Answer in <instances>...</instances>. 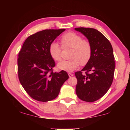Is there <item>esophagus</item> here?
Returning a JSON list of instances; mask_svg holds the SVG:
<instances>
[{"label": "esophagus", "instance_id": "obj_1", "mask_svg": "<svg viewBox=\"0 0 130 130\" xmlns=\"http://www.w3.org/2000/svg\"><path fill=\"white\" fill-rule=\"evenodd\" d=\"M68 75H69V77H71L73 76V74L72 73H68Z\"/></svg>", "mask_w": 130, "mask_h": 130}]
</instances>
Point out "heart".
Returning <instances> with one entry per match:
<instances>
[{
  "mask_svg": "<svg viewBox=\"0 0 130 130\" xmlns=\"http://www.w3.org/2000/svg\"><path fill=\"white\" fill-rule=\"evenodd\" d=\"M60 43L62 47L70 48V59L58 63V69L72 72L77 69L80 63L81 65H85L89 62L92 55V45L88 40L84 39L79 34L71 31L66 32L61 36ZM49 51L54 61L61 60V49L56 42H53L50 44Z\"/></svg>",
  "mask_w": 130,
  "mask_h": 130,
  "instance_id": "obj_1",
  "label": "heart"
}]
</instances>
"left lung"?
I'll return each instance as SVG.
<instances>
[{"label": "left lung", "instance_id": "left-lung-1", "mask_svg": "<svg viewBox=\"0 0 130 130\" xmlns=\"http://www.w3.org/2000/svg\"><path fill=\"white\" fill-rule=\"evenodd\" d=\"M87 37L92 45L89 62L81 71L76 72L77 96L87 102L99 99L108 91L115 72V58L111 43L102 32L92 28H74ZM85 73L83 74L82 72Z\"/></svg>", "mask_w": 130, "mask_h": 130}]
</instances>
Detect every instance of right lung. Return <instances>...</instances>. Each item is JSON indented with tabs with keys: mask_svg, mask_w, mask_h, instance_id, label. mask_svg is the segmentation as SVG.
<instances>
[{
	"mask_svg": "<svg viewBox=\"0 0 130 130\" xmlns=\"http://www.w3.org/2000/svg\"><path fill=\"white\" fill-rule=\"evenodd\" d=\"M65 29L44 30L26 39L18 54V72L21 85L31 98L46 102L56 99L69 78L67 72H53L55 62L50 44Z\"/></svg>",
	"mask_w": 130,
	"mask_h": 130,
	"instance_id": "add662e5",
	"label": "right lung"
}]
</instances>
